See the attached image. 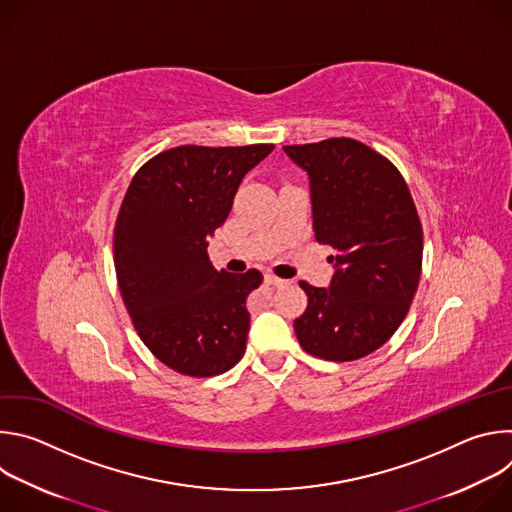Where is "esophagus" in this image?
I'll list each match as a JSON object with an SVG mask.
<instances>
[{"label": "esophagus", "mask_w": 512, "mask_h": 512, "mask_svg": "<svg viewBox=\"0 0 512 512\" xmlns=\"http://www.w3.org/2000/svg\"><path fill=\"white\" fill-rule=\"evenodd\" d=\"M265 281H267L269 285H275V287H281V285L287 283L285 279H281V277H277V275H271V273H265Z\"/></svg>", "instance_id": "obj_1"}]
</instances>
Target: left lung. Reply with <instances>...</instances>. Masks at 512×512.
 Masks as SVG:
<instances>
[{"label": "left lung", "instance_id": "1", "mask_svg": "<svg viewBox=\"0 0 512 512\" xmlns=\"http://www.w3.org/2000/svg\"><path fill=\"white\" fill-rule=\"evenodd\" d=\"M310 178L316 241L336 255L328 287L300 281L308 296L294 330L318 358L348 362L381 348L417 291L423 231L401 172L350 137L283 145Z\"/></svg>", "mask_w": 512, "mask_h": 512}]
</instances>
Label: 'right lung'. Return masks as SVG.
Segmentation results:
<instances>
[{
    "instance_id": "1",
    "label": "right lung",
    "mask_w": 512,
    "mask_h": 512,
    "mask_svg": "<svg viewBox=\"0 0 512 512\" xmlns=\"http://www.w3.org/2000/svg\"><path fill=\"white\" fill-rule=\"evenodd\" d=\"M273 148L180 145L145 162L125 192L113 233L121 298L143 344L180 375H221L245 354V304L263 275L216 271L206 249Z\"/></svg>"
}]
</instances>
